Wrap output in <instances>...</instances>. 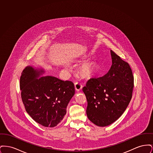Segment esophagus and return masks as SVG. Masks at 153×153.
Instances as JSON below:
<instances>
[{
    "label": "esophagus",
    "instance_id": "obj_1",
    "mask_svg": "<svg viewBox=\"0 0 153 153\" xmlns=\"http://www.w3.org/2000/svg\"><path fill=\"white\" fill-rule=\"evenodd\" d=\"M74 88H75V89L77 92H79L82 89V85L79 82H76L74 84Z\"/></svg>",
    "mask_w": 153,
    "mask_h": 153
}]
</instances>
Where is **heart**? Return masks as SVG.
Segmentation results:
<instances>
[{
  "mask_svg": "<svg viewBox=\"0 0 153 153\" xmlns=\"http://www.w3.org/2000/svg\"><path fill=\"white\" fill-rule=\"evenodd\" d=\"M65 67L66 69L69 68L68 65H65ZM96 69V65L95 62L93 61H89L82 64L79 68L80 74L85 77H88L92 76L95 73Z\"/></svg>",
  "mask_w": 153,
  "mask_h": 153,
  "instance_id": "1",
  "label": "heart"
}]
</instances>
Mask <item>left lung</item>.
Listing matches in <instances>:
<instances>
[{"instance_id": "obj_1", "label": "left lung", "mask_w": 153, "mask_h": 153, "mask_svg": "<svg viewBox=\"0 0 153 153\" xmlns=\"http://www.w3.org/2000/svg\"><path fill=\"white\" fill-rule=\"evenodd\" d=\"M108 72L88 81L82 91L87 97V115L97 126L113 123L123 114L132 98L134 77L129 64L111 51Z\"/></svg>"}]
</instances>
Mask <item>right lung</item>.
<instances>
[{"mask_svg":"<svg viewBox=\"0 0 153 153\" xmlns=\"http://www.w3.org/2000/svg\"><path fill=\"white\" fill-rule=\"evenodd\" d=\"M42 68L26 66L20 79L22 102L26 112L38 123L54 127L66 113L74 94L73 82L51 76H42Z\"/></svg>","mask_w":153,"mask_h":153,"instance_id":"right-lung-1","label":"right lung"}]
</instances>
